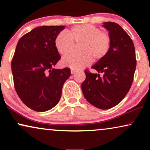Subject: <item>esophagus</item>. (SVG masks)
Wrapping results in <instances>:
<instances>
[{
	"label": "esophagus",
	"instance_id": "esophagus-1",
	"mask_svg": "<svg viewBox=\"0 0 150 150\" xmlns=\"http://www.w3.org/2000/svg\"><path fill=\"white\" fill-rule=\"evenodd\" d=\"M76 70H74V69H71V74H74V73L76 72Z\"/></svg>",
	"mask_w": 150,
	"mask_h": 150
}]
</instances>
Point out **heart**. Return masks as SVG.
<instances>
[{
  "instance_id": "heart-1",
  "label": "heart",
  "mask_w": 150,
  "mask_h": 150,
  "mask_svg": "<svg viewBox=\"0 0 150 150\" xmlns=\"http://www.w3.org/2000/svg\"><path fill=\"white\" fill-rule=\"evenodd\" d=\"M74 42L79 43V53H71L63 57L61 64L71 69L79 70L90 65L95 59L99 60L108 54L111 47L110 37L100 28L91 25L73 27L69 31H61L54 39V47L59 53L71 52Z\"/></svg>"
}]
</instances>
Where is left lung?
Returning a JSON list of instances; mask_svg holds the SVG:
<instances>
[{
  "instance_id": "8db88e82",
  "label": "left lung",
  "mask_w": 150,
  "mask_h": 150,
  "mask_svg": "<svg viewBox=\"0 0 150 150\" xmlns=\"http://www.w3.org/2000/svg\"><path fill=\"white\" fill-rule=\"evenodd\" d=\"M103 27L109 31L110 49L105 57L91 67L98 73L85 71L86 78L81 89L89 103L99 109H108L120 103L129 91L134 80L136 59L134 42L121 26L105 22Z\"/></svg>"
}]
</instances>
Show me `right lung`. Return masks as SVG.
Listing matches in <instances>:
<instances>
[{"mask_svg": "<svg viewBox=\"0 0 150 150\" xmlns=\"http://www.w3.org/2000/svg\"><path fill=\"white\" fill-rule=\"evenodd\" d=\"M65 26H42L21 38L11 63L16 93L28 108L43 112L60 100L64 83L70 77L69 68L53 67L61 56L54 39Z\"/></svg>", "mask_w": 150, "mask_h": 150, "instance_id": "1", "label": "right lung"}]
</instances>
